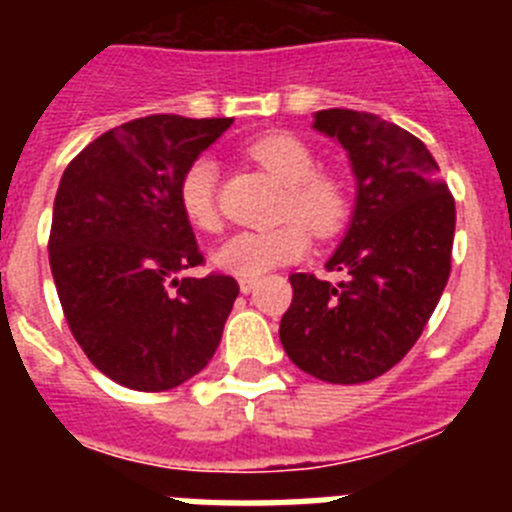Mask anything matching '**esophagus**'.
Wrapping results in <instances>:
<instances>
[{
  "instance_id": "esophagus-1",
  "label": "esophagus",
  "mask_w": 512,
  "mask_h": 512,
  "mask_svg": "<svg viewBox=\"0 0 512 512\" xmlns=\"http://www.w3.org/2000/svg\"><path fill=\"white\" fill-rule=\"evenodd\" d=\"M238 287H241L243 295H248V292H251V289L256 287V279H241V282H238Z\"/></svg>"
}]
</instances>
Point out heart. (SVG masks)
Instances as JSON below:
<instances>
[{
  "instance_id": "heart-1",
  "label": "heart",
  "mask_w": 512,
  "mask_h": 512,
  "mask_svg": "<svg viewBox=\"0 0 512 512\" xmlns=\"http://www.w3.org/2000/svg\"><path fill=\"white\" fill-rule=\"evenodd\" d=\"M248 156L279 184H284V217H297L279 228L241 230L212 253V264L225 274L256 279L274 266L302 259L310 234L336 235L348 217V194L338 176L318 171V156L292 133H271L253 140ZM179 207L197 230L220 228L217 210V166L212 158H194L179 179Z\"/></svg>"
}]
</instances>
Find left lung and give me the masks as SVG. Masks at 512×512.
Instances as JSON below:
<instances>
[{
    "label": "left lung",
    "mask_w": 512,
    "mask_h": 512,
    "mask_svg": "<svg viewBox=\"0 0 512 512\" xmlns=\"http://www.w3.org/2000/svg\"><path fill=\"white\" fill-rule=\"evenodd\" d=\"M312 128L336 138L356 176V207L325 264L330 284L292 274L279 323L287 356L330 384L382 377L408 354L451 274L456 207L423 140L369 112L320 110Z\"/></svg>",
    "instance_id": "1"
}]
</instances>
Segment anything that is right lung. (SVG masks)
<instances>
[{
  "label": "right lung",
  "mask_w": 512,
  "mask_h": 512,
  "mask_svg": "<svg viewBox=\"0 0 512 512\" xmlns=\"http://www.w3.org/2000/svg\"><path fill=\"white\" fill-rule=\"evenodd\" d=\"M230 125V117H138L92 140L63 171L48 241L53 282L81 351L122 387H179L223 338L238 282L179 279L202 253L176 189Z\"/></svg>",
  "instance_id": "1"
}]
</instances>
